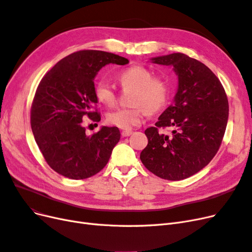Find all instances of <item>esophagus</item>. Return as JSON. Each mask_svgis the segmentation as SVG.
Masks as SVG:
<instances>
[{
	"instance_id": "1",
	"label": "esophagus",
	"mask_w": 252,
	"mask_h": 252,
	"mask_svg": "<svg viewBox=\"0 0 252 252\" xmlns=\"http://www.w3.org/2000/svg\"><path fill=\"white\" fill-rule=\"evenodd\" d=\"M133 133V131H131V130H124V131H122V136H129V135H131Z\"/></svg>"
}]
</instances>
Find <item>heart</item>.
I'll return each mask as SVG.
<instances>
[{"instance_id": "b5f03b06", "label": "heart", "mask_w": 252, "mask_h": 252, "mask_svg": "<svg viewBox=\"0 0 252 252\" xmlns=\"http://www.w3.org/2000/svg\"><path fill=\"white\" fill-rule=\"evenodd\" d=\"M119 82L124 88H133V108H121L107 116L108 123L125 130L143 123L149 111L162 109L168 101L169 84L162 77H154L149 68L134 65L119 74ZM94 94L96 100L112 107L117 103V94L107 82L100 81L95 84Z\"/></svg>"}]
</instances>
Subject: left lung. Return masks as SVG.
<instances>
[{
  "label": "left lung",
  "mask_w": 252,
  "mask_h": 252,
  "mask_svg": "<svg viewBox=\"0 0 252 252\" xmlns=\"http://www.w3.org/2000/svg\"><path fill=\"white\" fill-rule=\"evenodd\" d=\"M150 61L172 67L179 83L173 104L158 117L156 127L145 130L148 144L140 158L159 178L184 180L207 166L218 152L229 113L227 95L207 66L184 53ZM164 126L174 127L171 136L158 132Z\"/></svg>",
  "instance_id": "8db88e82"
}]
</instances>
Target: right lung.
Instances as JSON below:
<instances>
[{
	"mask_svg": "<svg viewBox=\"0 0 252 252\" xmlns=\"http://www.w3.org/2000/svg\"><path fill=\"white\" fill-rule=\"evenodd\" d=\"M126 58L100 50L73 52L53 66L37 86L30 124L34 140L51 168L72 180L100 172L120 141L118 127L102 126L87 135L83 119L101 120L94 111L97 103L94 78L108 64L126 65Z\"/></svg>",
	"mask_w": 252,
	"mask_h": 252,
	"instance_id": "add662e5",
	"label": "right lung"
}]
</instances>
